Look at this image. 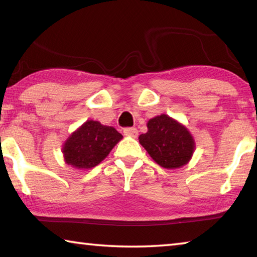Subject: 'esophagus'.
I'll list each match as a JSON object with an SVG mask.
<instances>
[{
	"mask_svg": "<svg viewBox=\"0 0 257 257\" xmlns=\"http://www.w3.org/2000/svg\"><path fill=\"white\" fill-rule=\"evenodd\" d=\"M123 133L125 136H130V137H134L136 138L138 136V130L136 128H125L123 130Z\"/></svg>",
	"mask_w": 257,
	"mask_h": 257,
	"instance_id": "34e87169",
	"label": "esophagus"
}]
</instances>
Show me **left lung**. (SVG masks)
I'll return each mask as SVG.
<instances>
[{
    "mask_svg": "<svg viewBox=\"0 0 257 257\" xmlns=\"http://www.w3.org/2000/svg\"><path fill=\"white\" fill-rule=\"evenodd\" d=\"M147 128V133L139 136V143L158 165L172 170L188 164L195 144L183 124L161 114L149 120Z\"/></svg>",
    "mask_w": 257,
    "mask_h": 257,
    "instance_id": "1",
    "label": "left lung"
}]
</instances>
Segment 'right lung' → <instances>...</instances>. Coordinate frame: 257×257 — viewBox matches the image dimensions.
<instances>
[{"instance_id":"right-lung-1","label":"right lung","mask_w":257,"mask_h":257,"mask_svg":"<svg viewBox=\"0 0 257 257\" xmlns=\"http://www.w3.org/2000/svg\"><path fill=\"white\" fill-rule=\"evenodd\" d=\"M121 139L122 135L113 127L87 120L65 142V163L78 170L93 169L109 155Z\"/></svg>"}]
</instances>
